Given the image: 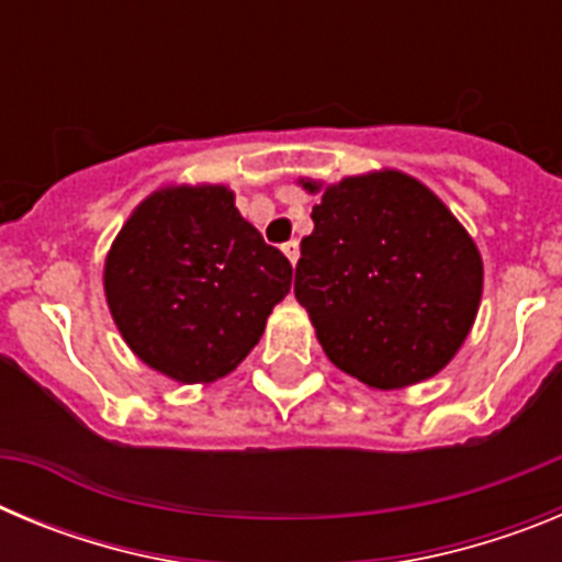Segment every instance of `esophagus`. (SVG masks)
Here are the masks:
<instances>
[{
    "label": "esophagus",
    "mask_w": 562,
    "mask_h": 562,
    "mask_svg": "<svg viewBox=\"0 0 562 562\" xmlns=\"http://www.w3.org/2000/svg\"><path fill=\"white\" fill-rule=\"evenodd\" d=\"M281 250H284V256L290 258V265H295L297 256H301V247H297V241H286V245L281 247Z\"/></svg>",
    "instance_id": "esophagus-1"
}]
</instances>
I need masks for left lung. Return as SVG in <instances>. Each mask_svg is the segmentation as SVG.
<instances>
[{
  "label": "left lung",
  "instance_id": "left-lung-1",
  "mask_svg": "<svg viewBox=\"0 0 562 562\" xmlns=\"http://www.w3.org/2000/svg\"><path fill=\"white\" fill-rule=\"evenodd\" d=\"M321 193L295 297L337 369L391 391L439 374L470 335L484 265L448 205L402 171L301 180Z\"/></svg>",
  "mask_w": 562,
  "mask_h": 562
}]
</instances>
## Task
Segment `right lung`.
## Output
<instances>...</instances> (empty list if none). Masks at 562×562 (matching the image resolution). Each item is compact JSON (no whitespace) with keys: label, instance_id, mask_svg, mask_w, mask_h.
<instances>
[{"label":"right lung","instance_id":"obj_1","mask_svg":"<svg viewBox=\"0 0 562 562\" xmlns=\"http://www.w3.org/2000/svg\"><path fill=\"white\" fill-rule=\"evenodd\" d=\"M292 265L225 186H168L134 207L103 265L128 349L177 382L231 374L284 301Z\"/></svg>","mask_w":562,"mask_h":562}]
</instances>
